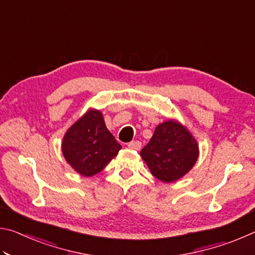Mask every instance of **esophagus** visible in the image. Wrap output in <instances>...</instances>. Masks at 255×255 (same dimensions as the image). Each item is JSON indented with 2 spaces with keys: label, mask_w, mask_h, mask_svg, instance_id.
Returning <instances> with one entry per match:
<instances>
[{
  "label": "esophagus",
  "mask_w": 255,
  "mask_h": 255,
  "mask_svg": "<svg viewBox=\"0 0 255 255\" xmlns=\"http://www.w3.org/2000/svg\"><path fill=\"white\" fill-rule=\"evenodd\" d=\"M128 147L131 149H135V150H139L141 147V143L138 140H132V141H130V143H128Z\"/></svg>",
  "instance_id": "obj_1"
}]
</instances>
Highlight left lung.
Segmentation results:
<instances>
[{
    "label": "left lung",
    "mask_w": 255,
    "mask_h": 255,
    "mask_svg": "<svg viewBox=\"0 0 255 255\" xmlns=\"http://www.w3.org/2000/svg\"><path fill=\"white\" fill-rule=\"evenodd\" d=\"M140 156L155 178L171 183L195 166L199 144L187 127L178 120L167 119L157 125Z\"/></svg>",
    "instance_id": "1"
}]
</instances>
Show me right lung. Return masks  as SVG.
I'll use <instances>...</instances> for the list:
<instances>
[{
  "instance_id": "add662e5",
  "label": "right lung",
  "mask_w": 255,
  "mask_h": 255,
  "mask_svg": "<svg viewBox=\"0 0 255 255\" xmlns=\"http://www.w3.org/2000/svg\"><path fill=\"white\" fill-rule=\"evenodd\" d=\"M120 145L108 130L100 110L90 108L67 129L62 140L64 158L77 173L90 178L117 156Z\"/></svg>"
}]
</instances>
